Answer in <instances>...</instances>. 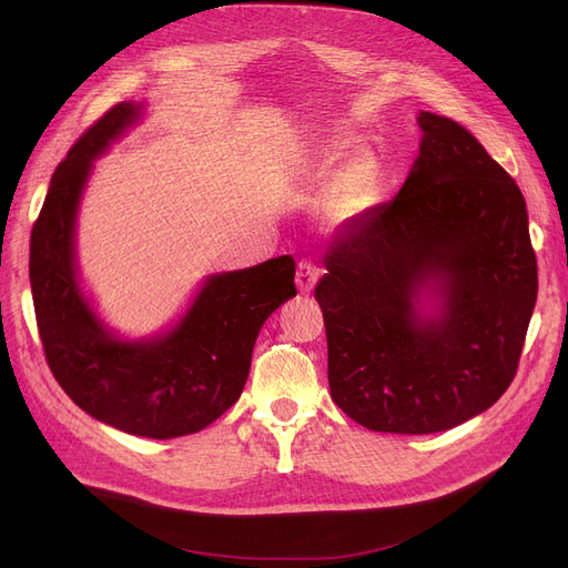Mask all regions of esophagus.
<instances>
[{"mask_svg":"<svg viewBox=\"0 0 568 568\" xmlns=\"http://www.w3.org/2000/svg\"><path fill=\"white\" fill-rule=\"evenodd\" d=\"M320 280V270L317 265H312L310 261H301L298 270H296V286L301 293H310L312 286L317 284Z\"/></svg>","mask_w":568,"mask_h":568,"instance_id":"1","label":"esophagus"}]
</instances>
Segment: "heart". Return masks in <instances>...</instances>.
<instances>
[{
  "instance_id": "1",
  "label": "heart",
  "mask_w": 568,
  "mask_h": 568,
  "mask_svg": "<svg viewBox=\"0 0 568 568\" xmlns=\"http://www.w3.org/2000/svg\"><path fill=\"white\" fill-rule=\"evenodd\" d=\"M328 160L320 162L317 171H324ZM378 197V171L376 164L371 162L366 154H352L347 162L336 171L334 181H331L322 206L320 216L322 223L328 227H345L362 219L364 213L376 204Z\"/></svg>"
}]
</instances>
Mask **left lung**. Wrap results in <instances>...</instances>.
Returning <instances> with one entry per match:
<instances>
[{"label": "left lung", "mask_w": 568, "mask_h": 568, "mask_svg": "<svg viewBox=\"0 0 568 568\" xmlns=\"http://www.w3.org/2000/svg\"><path fill=\"white\" fill-rule=\"evenodd\" d=\"M418 126L402 190L341 234L315 286L331 399L374 433H442L494 406L538 296L517 183L463 124Z\"/></svg>", "instance_id": "obj_1"}]
</instances>
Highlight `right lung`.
<instances>
[{
  "label": "right lung",
  "instance_id": "obj_1",
  "mask_svg": "<svg viewBox=\"0 0 568 568\" xmlns=\"http://www.w3.org/2000/svg\"><path fill=\"white\" fill-rule=\"evenodd\" d=\"M148 103L103 114L58 164L30 237V286L53 378L95 420L148 439L200 433L240 399L265 320L296 296V263L213 272L162 331L131 338L95 307L77 263V219L93 162L139 124Z\"/></svg>",
  "mask_w": 568,
  "mask_h": 568
}]
</instances>
